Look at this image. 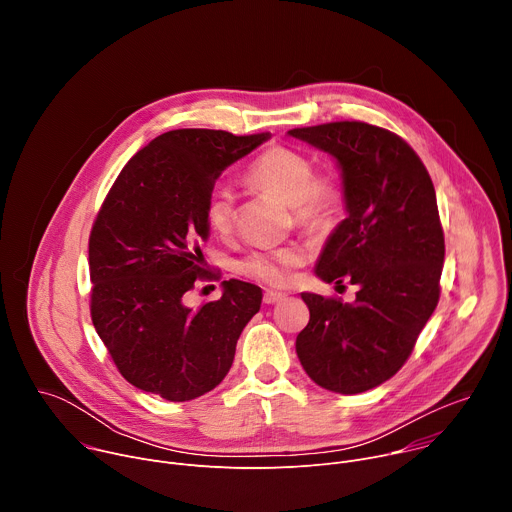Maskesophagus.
Wrapping results in <instances>:
<instances>
[{
	"label": "esophagus",
	"mask_w": 512,
	"mask_h": 512,
	"mask_svg": "<svg viewBox=\"0 0 512 512\" xmlns=\"http://www.w3.org/2000/svg\"><path fill=\"white\" fill-rule=\"evenodd\" d=\"M281 300H285V294H281V291H265V294H263V302H265L267 306L279 304Z\"/></svg>",
	"instance_id": "obj_1"
}]
</instances>
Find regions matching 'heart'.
<instances>
[{"instance_id": "b5f03b06", "label": "heart", "mask_w": 512, "mask_h": 512, "mask_svg": "<svg viewBox=\"0 0 512 512\" xmlns=\"http://www.w3.org/2000/svg\"><path fill=\"white\" fill-rule=\"evenodd\" d=\"M245 182L261 192L279 196L291 206L294 221L310 235L328 233L344 206V190L334 176L314 174L308 156L285 145L261 152L245 170ZM206 221L218 233H231L237 223V196L229 186H216L206 200ZM306 261L300 247H261L235 263V271L267 283L283 285L289 271Z\"/></svg>"}]
</instances>
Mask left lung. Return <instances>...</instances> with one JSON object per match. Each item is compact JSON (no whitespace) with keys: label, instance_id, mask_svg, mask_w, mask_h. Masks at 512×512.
Here are the masks:
<instances>
[{"label":"left lung","instance_id":"obj_1","mask_svg":"<svg viewBox=\"0 0 512 512\" xmlns=\"http://www.w3.org/2000/svg\"><path fill=\"white\" fill-rule=\"evenodd\" d=\"M336 158L348 216L330 235L316 275L350 281L356 300L302 294L308 326L296 352L310 379L356 395L391 379L440 302L444 229L433 182L397 133L334 121L287 131Z\"/></svg>","mask_w":512,"mask_h":512}]
</instances>
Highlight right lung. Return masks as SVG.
Masks as SVG:
<instances>
[{
	"mask_svg": "<svg viewBox=\"0 0 512 512\" xmlns=\"http://www.w3.org/2000/svg\"><path fill=\"white\" fill-rule=\"evenodd\" d=\"M269 133L174 129L119 172L89 237L91 318L115 367L133 387L190 401L221 383L237 340L261 308V287L229 279L198 310L184 294L206 273V200L233 162Z\"/></svg>",
	"mask_w": 512,
	"mask_h": 512,
	"instance_id": "add662e5",
	"label": "right lung"
}]
</instances>
